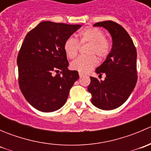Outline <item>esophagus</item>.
<instances>
[{"label": "esophagus", "mask_w": 151, "mask_h": 151, "mask_svg": "<svg viewBox=\"0 0 151 151\" xmlns=\"http://www.w3.org/2000/svg\"><path fill=\"white\" fill-rule=\"evenodd\" d=\"M83 74H82V73H79V76H80V77H83Z\"/></svg>", "instance_id": "34e87169"}]
</instances>
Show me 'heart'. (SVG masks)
Wrapping results in <instances>:
<instances>
[{
  "label": "heart",
  "instance_id": "obj_1",
  "mask_svg": "<svg viewBox=\"0 0 151 151\" xmlns=\"http://www.w3.org/2000/svg\"><path fill=\"white\" fill-rule=\"evenodd\" d=\"M80 44L88 43L89 46L86 50L88 55L80 56L71 62V68L80 73H87L98 64L96 55L100 59L106 57L110 50V45L105 39L102 30L98 28H87L77 33ZM79 45L74 38L69 37L63 44V50L68 58L73 59L78 53Z\"/></svg>",
  "mask_w": 151,
  "mask_h": 151
}]
</instances>
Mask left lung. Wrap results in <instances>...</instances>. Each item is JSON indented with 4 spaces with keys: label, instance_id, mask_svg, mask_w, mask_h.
Listing matches in <instances>:
<instances>
[{
    "label": "left lung",
    "instance_id": "left-lung-1",
    "mask_svg": "<svg viewBox=\"0 0 151 151\" xmlns=\"http://www.w3.org/2000/svg\"><path fill=\"white\" fill-rule=\"evenodd\" d=\"M103 27L111 35L112 47L102 64L96 69L97 74H104V80L91 77L88 91L92 96L91 102L104 110L121 106L134 89L137 80V50L129 33L113 21L94 24Z\"/></svg>",
    "mask_w": 151,
    "mask_h": 151
}]
</instances>
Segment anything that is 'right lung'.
<instances>
[{
  "instance_id": "add662e5",
  "label": "right lung",
  "mask_w": 151,
  "mask_h": 151,
  "mask_svg": "<svg viewBox=\"0 0 151 151\" xmlns=\"http://www.w3.org/2000/svg\"><path fill=\"white\" fill-rule=\"evenodd\" d=\"M80 28L81 25L44 21L25 36L17 60L19 85L35 109L54 112L66 103L79 74L68 70L63 44Z\"/></svg>"
}]
</instances>
